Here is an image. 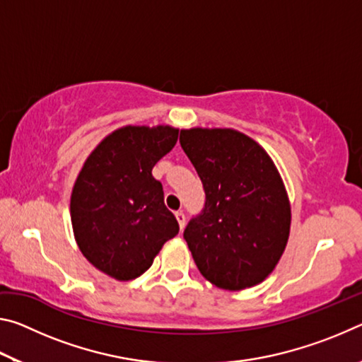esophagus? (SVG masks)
I'll use <instances>...</instances> for the list:
<instances>
[{"mask_svg": "<svg viewBox=\"0 0 362 362\" xmlns=\"http://www.w3.org/2000/svg\"><path fill=\"white\" fill-rule=\"evenodd\" d=\"M175 218H177V222H179V225H180V230L183 228V226H185V214H183L182 211H177L175 212Z\"/></svg>", "mask_w": 362, "mask_h": 362, "instance_id": "34e87169", "label": "esophagus"}]
</instances>
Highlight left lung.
I'll list each match as a JSON object with an SVG mask.
<instances>
[{
	"label": "left lung",
	"instance_id": "8db88e82",
	"mask_svg": "<svg viewBox=\"0 0 362 362\" xmlns=\"http://www.w3.org/2000/svg\"><path fill=\"white\" fill-rule=\"evenodd\" d=\"M180 145L206 193L183 238L201 274L241 291L273 272L289 238L291 204L272 158L233 129L180 131Z\"/></svg>",
	"mask_w": 362,
	"mask_h": 362
}]
</instances>
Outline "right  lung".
I'll use <instances>...</instances> for the list:
<instances>
[{"label": "right lung", "mask_w": 362, "mask_h": 362, "mask_svg": "<svg viewBox=\"0 0 362 362\" xmlns=\"http://www.w3.org/2000/svg\"><path fill=\"white\" fill-rule=\"evenodd\" d=\"M179 129L126 126L95 146L71 193V225L83 255L119 281L151 267L163 244L179 233L151 169L174 148Z\"/></svg>", "instance_id": "add662e5"}]
</instances>
